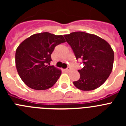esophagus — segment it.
<instances>
[{
	"mask_svg": "<svg viewBox=\"0 0 126 126\" xmlns=\"http://www.w3.org/2000/svg\"><path fill=\"white\" fill-rule=\"evenodd\" d=\"M65 71H66L67 73H69L70 71H71V69H70V68H67V69H65Z\"/></svg>",
	"mask_w": 126,
	"mask_h": 126,
	"instance_id": "esophagus-1",
	"label": "esophagus"
}]
</instances>
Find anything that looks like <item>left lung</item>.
I'll list each match as a JSON object with an SVG mask.
<instances>
[{"mask_svg":"<svg viewBox=\"0 0 126 126\" xmlns=\"http://www.w3.org/2000/svg\"><path fill=\"white\" fill-rule=\"evenodd\" d=\"M78 60H83V67L78 70L80 78L73 84L83 91L98 88L105 82L112 71L114 53L107 42L82 32L64 35Z\"/></svg>","mask_w":126,"mask_h":126,"instance_id":"obj_1","label":"left lung"}]
</instances>
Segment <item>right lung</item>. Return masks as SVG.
I'll list each match as a JSON object with an SVG mask.
<instances>
[{"label": "right lung", "mask_w": 126, "mask_h": 126, "mask_svg": "<svg viewBox=\"0 0 126 126\" xmlns=\"http://www.w3.org/2000/svg\"><path fill=\"white\" fill-rule=\"evenodd\" d=\"M65 42L62 35L36 33L24 40L16 51V66L26 85L36 90H47L55 84L61 70L49 65L55 46Z\"/></svg>", "instance_id": "1"}]
</instances>
